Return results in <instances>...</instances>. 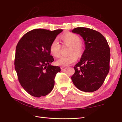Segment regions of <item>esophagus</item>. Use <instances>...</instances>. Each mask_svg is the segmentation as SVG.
Returning a JSON list of instances; mask_svg holds the SVG:
<instances>
[{"mask_svg": "<svg viewBox=\"0 0 122 122\" xmlns=\"http://www.w3.org/2000/svg\"><path fill=\"white\" fill-rule=\"evenodd\" d=\"M67 69V68H64V67H61V71H63L64 70H66Z\"/></svg>", "mask_w": 122, "mask_h": 122, "instance_id": "obj_1", "label": "esophagus"}]
</instances>
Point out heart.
I'll return each mask as SVG.
<instances>
[{
  "label": "heart",
  "mask_w": 122,
  "mask_h": 122,
  "mask_svg": "<svg viewBox=\"0 0 122 122\" xmlns=\"http://www.w3.org/2000/svg\"><path fill=\"white\" fill-rule=\"evenodd\" d=\"M61 39L64 44L71 46L70 54L69 56H62L56 62L57 66L62 67L66 66L74 63L76 60V56L82 55L83 51V46L81 44V40L79 36L73 33H67L61 36ZM61 46L58 40L54 39L50 46V52L51 54L54 57H59L60 56ZM74 53V54H72Z\"/></svg>",
  "instance_id": "1"
}]
</instances>
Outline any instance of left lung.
Masks as SVG:
<instances>
[{
  "instance_id": "left-lung-1",
  "label": "left lung",
  "mask_w": 122,
  "mask_h": 122,
  "mask_svg": "<svg viewBox=\"0 0 122 122\" xmlns=\"http://www.w3.org/2000/svg\"><path fill=\"white\" fill-rule=\"evenodd\" d=\"M72 32L81 36L85 45L81 59L74 66L72 81L82 91H95L102 86L109 72V46L104 36L94 30L78 27Z\"/></svg>"
}]
</instances>
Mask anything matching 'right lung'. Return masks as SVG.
<instances>
[{"mask_svg": "<svg viewBox=\"0 0 122 122\" xmlns=\"http://www.w3.org/2000/svg\"><path fill=\"white\" fill-rule=\"evenodd\" d=\"M62 29L31 30L23 36L15 49V65L18 80L24 89L36 97H44L52 90L58 66H53L50 46Z\"/></svg>", "mask_w": 122, "mask_h": 122, "instance_id": "obj_1", "label": "right lung"}]
</instances>
